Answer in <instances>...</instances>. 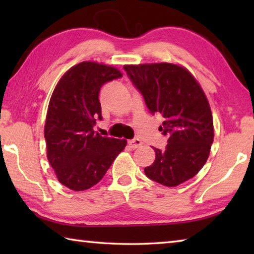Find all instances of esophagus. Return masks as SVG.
<instances>
[{"instance_id":"esophagus-1","label":"esophagus","mask_w":254,"mask_h":254,"mask_svg":"<svg viewBox=\"0 0 254 254\" xmlns=\"http://www.w3.org/2000/svg\"><path fill=\"white\" fill-rule=\"evenodd\" d=\"M127 143H128V147L132 148V149H136V148H139V147H141V145H142V142H141V140L137 139V137H135V139L130 140Z\"/></svg>"}]
</instances>
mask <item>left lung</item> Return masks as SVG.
<instances>
[{"mask_svg": "<svg viewBox=\"0 0 254 254\" xmlns=\"http://www.w3.org/2000/svg\"><path fill=\"white\" fill-rule=\"evenodd\" d=\"M132 84L144 98L150 113L165 121L159 131L168 137L165 150L145 167L147 177L174 187L203 168L214 140L213 117L203 89L190 72L169 63L126 65Z\"/></svg>", "mask_w": 254, "mask_h": 254, "instance_id": "1", "label": "left lung"}]
</instances>
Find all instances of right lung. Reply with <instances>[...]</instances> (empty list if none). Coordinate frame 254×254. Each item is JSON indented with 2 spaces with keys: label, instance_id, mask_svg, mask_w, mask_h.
<instances>
[{
  "label": "right lung",
  "instance_id": "right-lung-1",
  "mask_svg": "<svg viewBox=\"0 0 254 254\" xmlns=\"http://www.w3.org/2000/svg\"><path fill=\"white\" fill-rule=\"evenodd\" d=\"M122 77L117 68L83 62L65 72L50 98L45 124L47 157L60 184L80 191L93 187L124 150L127 140L94 131L102 120L101 87Z\"/></svg>",
  "mask_w": 254,
  "mask_h": 254
}]
</instances>
